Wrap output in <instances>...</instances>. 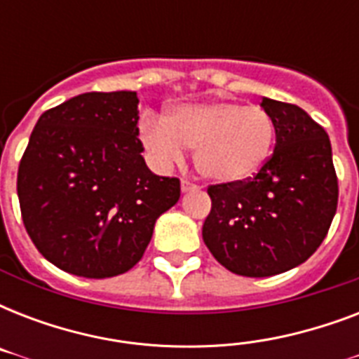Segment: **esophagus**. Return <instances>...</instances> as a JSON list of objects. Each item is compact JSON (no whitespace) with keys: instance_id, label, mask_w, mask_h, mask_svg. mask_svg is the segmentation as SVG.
Here are the masks:
<instances>
[{"instance_id":"34e87169","label":"esophagus","mask_w":359,"mask_h":359,"mask_svg":"<svg viewBox=\"0 0 359 359\" xmlns=\"http://www.w3.org/2000/svg\"><path fill=\"white\" fill-rule=\"evenodd\" d=\"M194 188H196V184H191L190 180H186V179L180 180V190L182 191H190V190H194Z\"/></svg>"}]
</instances>
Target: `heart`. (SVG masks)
I'll list each match as a JSON object with an SVG mask.
<instances>
[{"label": "heart", "instance_id": "heart-1", "mask_svg": "<svg viewBox=\"0 0 359 359\" xmlns=\"http://www.w3.org/2000/svg\"><path fill=\"white\" fill-rule=\"evenodd\" d=\"M140 140L158 165H169L194 149V162L205 179L238 184L268 163L276 145V123L266 109L233 100L180 104L168 117L147 114Z\"/></svg>", "mask_w": 359, "mask_h": 359}]
</instances>
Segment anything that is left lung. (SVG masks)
<instances>
[{
    "label": "left lung",
    "mask_w": 359,
    "mask_h": 359,
    "mask_svg": "<svg viewBox=\"0 0 359 359\" xmlns=\"http://www.w3.org/2000/svg\"><path fill=\"white\" fill-rule=\"evenodd\" d=\"M276 147L253 179L208 186L203 240L233 273L268 278L306 262L337 210V175L326 130L294 104L262 98Z\"/></svg>",
    "instance_id": "8db88e82"
}]
</instances>
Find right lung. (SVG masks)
Wrapping results in <instances>:
<instances>
[{
  "instance_id": "1",
  "label": "right lung",
  "mask_w": 359,
  "mask_h": 359,
  "mask_svg": "<svg viewBox=\"0 0 359 359\" xmlns=\"http://www.w3.org/2000/svg\"><path fill=\"white\" fill-rule=\"evenodd\" d=\"M134 91L83 93L36 121L18 168L20 210L42 257L102 279L140 262L156 219L180 197L141 156Z\"/></svg>"
}]
</instances>
